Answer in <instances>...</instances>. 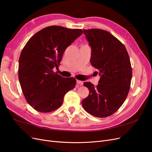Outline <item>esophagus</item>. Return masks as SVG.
Returning a JSON list of instances; mask_svg holds the SVG:
<instances>
[{"label": "esophagus", "mask_w": 152, "mask_h": 152, "mask_svg": "<svg viewBox=\"0 0 152 152\" xmlns=\"http://www.w3.org/2000/svg\"><path fill=\"white\" fill-rule=\"evenodd\" d=\"M77 83L78 84H79V85H80V86H82L83 85V83L84 82H82V81H81V80H77Z\"/></svg>", "instance_id": "1"}]
</instances>
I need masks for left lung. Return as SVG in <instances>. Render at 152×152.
<instances>
[{
  "label": "left lung",
  "mask_w": 152,
  "mask_h": 152,
  "mask_svg": "<svg viewBox=\"0 0 152 152\" xmlns=\"http://www.w3.org/2000/svg\"><path fill=\"white\" fill-rule=\"evenodd\" d=\"M92 49L91 65L99 70V84L90 82L84 86L89 91L82 101L87 112L99 118L115 113L128 95L132 78V68L126 47L110 32L101 29L84 30Z\"/></svg>",
  "instance_id": "8db88e82"
}]
</instances>
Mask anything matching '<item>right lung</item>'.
<instances>
[{"label": "right lung", "mask_w": 152, "mask_h": 152, "mask_svg": "<svg viewBox=\"0 0 152 152\" xmlns=\"http://www.w3.org/2000/svg\"><path fill=\"white\" fill-rule=\"evenodd\" d=\"M83 30L50 26L26 42L19 59L18 77L28 103L40 112H53L63 104L64 96L74 89L76 79L53 71L58 68L66 49Z\"/></svg>", "instance_id": "add662e5"}]
</instances>
